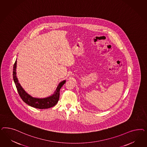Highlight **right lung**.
Returning a JSON list of instances; mask_svg holds the SVG:
<instances>
[{"mask_svg":"<svg viewBox=\"0 0 147 147\" xmlns=\"http://www.w3.org/2000/svg\"><path fill=\"white\" fill-rule=\"evenodd\" d=\"M16 67L17 60L16 61L13 66V77L14 82L18 90V94L24 102L26 103L28 105L31 107L38 109H47L53 107L57 103L60 96V90L62 87V86L65 84V80L63 81L59 84L55 94L52 96L44 98H32L24 91V90L22 89V87L18 82V80L16 76Z\"/></svg>","mask_w":147,"mask_h":147,"instance_id":"right-lung-1","label":"right lung"}]
</instances>
